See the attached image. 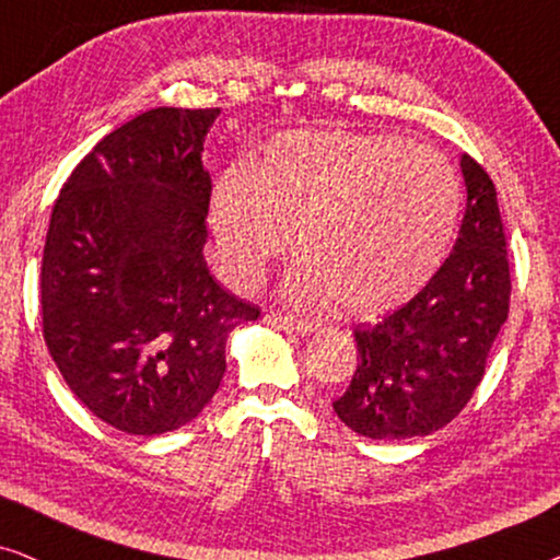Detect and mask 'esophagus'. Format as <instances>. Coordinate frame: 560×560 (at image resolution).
Masks as SVG:
<instances>
[{
  "label": "esophagus",
  "instance_id": "obj_1",
  "mask_svg": "<svg viewBox=\"0 0 560 560\" xmlns=\"http://www.w3.org/2000/svg\"><path fill=\"white\" fill-rule=\"evenodd\" d=\"M265 320L275 328H280V331H290V334H313L318 331V320H308V318H295V316H288V313H280V311H270L265 316Z\"/></svg>",
  "mask_w": 560,
  "mask_h": 560
}]
</instances>
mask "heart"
<instances>
[{
  "label": "heart",
  "mask_w": 560,
  "mask_h": 560,
  "mask_svg": "<svg viewBox=\"0 0 560 560\" xmlns=\"http://www.w3.org/2000/svg\"><path fill=\"white\" fill-rule=\"evenodd\" d=\"M462 219V183L441 152L395 135L288 132L211 196L219 262L244 288L290 247L298 303L339 301L377 316L410 301L446 262Z\"/></svg>",
  "instance_id": "obj_1"
}]
</instances>
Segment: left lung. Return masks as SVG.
Returning <instances> with one entry per match:
<instances>
[{"instance_id":"1","label":"left lung","mask_w":560,"mask_h":560,"mask_svg":"<svg viewBox=\"0 0 560 560\" xmlns=\"http://www.w3.org/2000/svg\"><path fill=\"white\" fill-rule=\"evenodd\" d=\"M466 213L454 252L402 308L357 328V370L336 416L366 439H416L451 423L485 377L510 311L508 242L485 167L462 155Z\"/></svg>"}]
</instances>
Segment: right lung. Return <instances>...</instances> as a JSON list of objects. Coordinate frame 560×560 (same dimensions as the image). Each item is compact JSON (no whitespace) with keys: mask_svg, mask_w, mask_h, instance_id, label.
I'll use <instances>...</instances> for the list:
<instances>
[{"mask_svg":"<svg viewBox=\"0 0 560 560\" xmlns=\"http://www.w3.org/2000/svg\"><path fill=\"white\" fill-rule=\"evenodd\" d=\"M219 109L137 114L60 188L40 270L43 336L73 395L117 431L160 435L217 395L226 339L259 308L203 257Z\"/></svg>","mask_w":560,"mask_h":560,"instance_id":"obj_1","label":"right lung"}]
</instances>
